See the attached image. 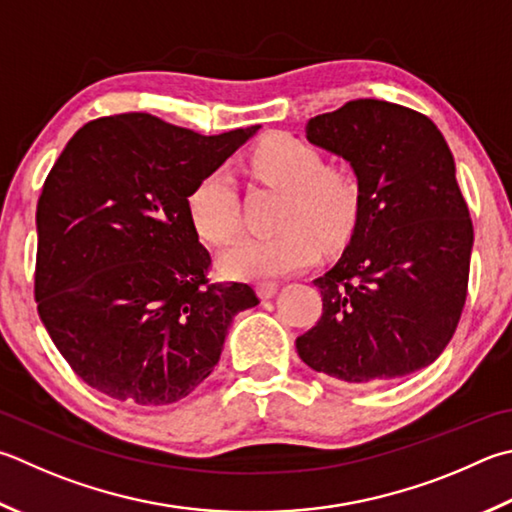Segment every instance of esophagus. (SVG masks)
I'll list each match as a JSON object with an SVG mask.
<instances>
[{"instance_id": "34e87169", "label": "esophagus", "mask_w": 512, "mask_h": 512, "mask_svg": "<svg viewBox=\"0 0 512 512\" xmlns=\"http://www.w3.org/2000/svg\"><path fill=\"white\" fill-rule=\"evenodd\" d=\"M277 288H280V284L277 282H262L257 286V291L264 297V300H271V297L277 293Z\"/></svg>"}]
</instances>
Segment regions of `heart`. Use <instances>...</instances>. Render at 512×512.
Masks as SVG:
<instances>
[{
    "label": "heart",
    "mask_w": 512,
    "mask_h": 512,
    "mask_svg": "<svg viewBox=\"0 0 512 512\" xmlns=\"http://www.w3.org/2000/svg\"><path fill=\"white\" fill-rule=\"evenodd\" d=\"M257 179L286 192L280 235L241 237L219 257V266L237 280H277L311 266L320 244L338 248L358 221L360 190L342 167L324 165L318 147L293 136H268L250 156ZM194 230L208 244L235 237L239 208L235 183L226 170H212L188 194Z\"/></svg>",
    "instance_id": "1"
}]
</instances>
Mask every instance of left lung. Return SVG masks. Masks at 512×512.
<instances>
[{
  "instance_id": "left-lung-1",
  "label": "left lung",
  "mask_w": 512,
  "mask_h": 512,
  "mask_svg": "<svg viewBox=\"0 0 512 512\" xmlns=\"http://www.w3.org/2000/svg\"><path fill=\"white\" fill-rule=\"evenodd\" d=\"M306 141L351 165L360 210L338 264L313 280L322 318L297 353L353 385L432 365L466 304L475 239L443 134L414 109L362 98L311 118Z\"/></svg>"
}]
</instances>
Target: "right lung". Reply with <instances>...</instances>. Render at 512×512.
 Listing matches in <instances>:
<instances>
[{
    "mask_svg": "<svg viewBox=\"0 0 512 512\" xmlns=\"http://www.w3.org/2000/svg\"><path fill=\"white\" fill-rule=\"evenodd\" d=\"M259 125L201 136L152 114L91 120L73 134L37 201V313L89 387L170 405L219 362L248 284H210L188 194Z\"/></svg>",
    "mask_w": 512,
    "mask_h": 512,
    "instance_id": "right-lung-1",
    "label": "right lung"
}]
</instances>
